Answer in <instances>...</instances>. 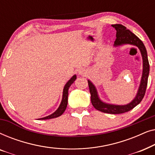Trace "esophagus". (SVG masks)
Segmentation results:
<instances>
[{"mask_svg":"<svg viewBox=\"0 0 155 155\" xmlns=\"http://www.w3.org/2000/svg\"><path fill=\"white\" fill-rule=\"evenodd\" d=\"M79 73H80V75H85V74H86V72H85V71H84V70H83V69H81V70H80V71H79Z\"/></svg>","mask_w":155,"mask_h":155,"instance_id":"34e87169","label":"esophagus"}]
</instances>
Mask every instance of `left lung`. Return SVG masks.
Wrapping results in <instances>:
<instances>
[{
    "label": "left lung",
    "mask_w": 155,
    "mask_h": 155,
    "mask_svg": "<svg viewBox=\"0 0 155 155\" xmlns=\"http://www.w3.org/2000/svg\"><path fill=\"white\" fill-rule=\"evenodd\" d=\"M112 27H114L116 30V39L114 41V46H117L122 45V44H129L136 46L140 51L143 61V71L138 92H137L135 98L128 104L124 106L108 104L102 102L99 99L96 88L90 80H88V85L91 94V102H92L93 107L95 109L98 110V111L104 112V113L120 114L130 111L131 109L136 107L137 104H139L140 101L143 100V97L145 94L146 88H147V85L148 76H149L150 72V64L147 58V51H146L145 46L143 43V41L136 35L131 32L129 29H127L126 27L124 25L116 24L112 25Z\"/></svg>",
    "instance_id": "obj_1"
}]
</instances>
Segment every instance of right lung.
<instances>
[{
  "instance_id": "add662e5",
  "label": "right lung",
  "mask_w": 155,
  "mask_h": 155,
  "mask_svg": "<svg viewBox=\"0 0 155 155\" xmlns=\"http://www.w3.org/2000/svg\"><path fill=\"white\" fill-rule=\"evenodd\" d=\"M76 80V75H74L73 78H71V80H69L68 82H67L66 84H65L64 87V89H63V99L62 101H61L60 106H59L58 109L56 110V111L54 112V114H51V115L46 116L44 118H39L40 120H46V119H51V118H57L58 116H60L63 114V112L65 111V110L66 109L67 104H68V89L70 86L73 83L74 81Z\"/></svg>"
}]
</instances>
